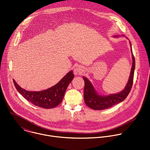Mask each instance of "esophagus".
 <instances>
[{
	"mask_svg": "<svg viewBox=\"0 0 150 150\" xmlns=\"http://www.w3.org/2000/svg\"><path fill=\"white\" fill-rule=\"evenodd\" d=\"M82 72V69L81 67H78L76 69H75V70H74V72L76 75L80 74Z\"/></svg>",
	"mask_w": 150,
	"mask_h": 150,
	"instance_id": "1",
	"label": "esophagus"
}]
</instances>
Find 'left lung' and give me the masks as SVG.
<instances>
[{
    "label": "left lung",
    "instance_id": "obj_1",
    "mask_svg": "<svg viewBox=\"0 0 150 150\" xmlns=\"http://www.w3.org/2000/svg\"><path fill=\"white\" fill-rule=\"evenodd\" d=\"M115 37H119L118 35ZM131 51L132 54L133 64L131 72L128 82L125 89L120 92L116 94H110L108 96L99 95L96 92L91 82L85 77L83 76L85 82L84 100L86 105L94 110H104L123 101L129 94L133 83L134 73L135 69V58L132 51V44L130 41Z\"/></svg>",
    "mask_w": 150,
    "mask_h": 150
}]
</instances>
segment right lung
<instances>
[{
  "mask_svg": "<svg viewBox=\"0 0 150 150\" xmlns=\"http://www.w3.org/2000/svg\"><path fill=\"white\" fill-rule=\"evenodd\" d=\"M74 77L73 71L69 72L58 83L46 90L38 92L28 91L21 88L13 79L17 91L28 101L35 106L51 109L57 106L62 100L69 83Z\"/></svg>",
  "mask_w": 150,
  "mask_h": 150,
  "instance_id": "1",
  "label": "right lung"
}]
</instances>
